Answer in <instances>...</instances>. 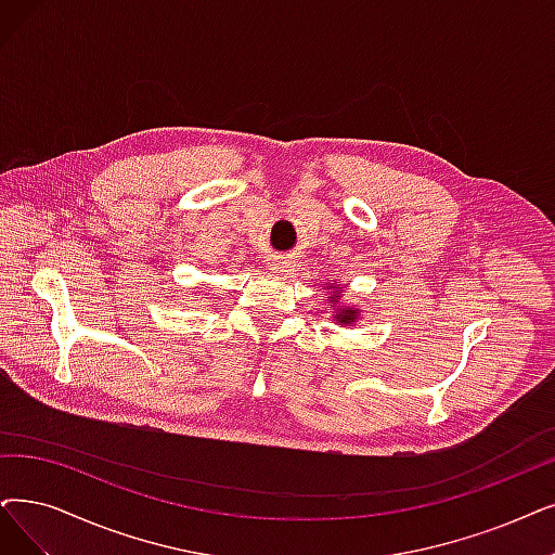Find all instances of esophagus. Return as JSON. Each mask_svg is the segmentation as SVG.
Listing matches in <instances>:
<instances>
[{"instance_id":"1","label":"esophagus","mask_w":555,"mask_h":555,"mask_svg":"<svg viewBox=\"0 0 555 555\" xmlns=\"http://www.w3.org/2000/svg\"><path fill=\"white\" fill-rule=\"evenodd\" d=\"M289 269H292V266H289V259H286V257H273V259L269 261V271H271V273L286 275V273H289Z\"/></svg>"}]
</instances>
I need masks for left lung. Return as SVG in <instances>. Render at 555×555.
Segmentation results:
<instances>
[{
	"label": "left lung",
	"mask_w": 555,
	"mask_h": 555,
	"mask_svg": "<svg viewBox=\"0 0 555 555\" xmlns=\"http://www.w3.org/2000/svg\"><path fill=\"white\" fill-rule=\"evenodd\" d=\"M354 317H358V312H354L352 307H348V309H341L337 319H341V323H352V321H354Z\"/></svg>",
	"instance_id": "obj_1"
}]
</instances>
